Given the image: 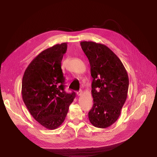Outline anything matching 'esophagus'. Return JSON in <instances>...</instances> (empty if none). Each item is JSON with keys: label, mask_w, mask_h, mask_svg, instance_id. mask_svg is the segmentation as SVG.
I'll return each instance as SVG.
<instances>
[{"label": "esophagus", "mask_w": 157, "mask_h": 157, "mask_svg": "<svg viewBox=\"0 0 157 157\" xmlns=\"http://www.w3.org/2000/svg\"><path fill=\"white\" fill-rule=\"evenodd\" d=\"M82 94H83V92H82V90H80L77 93V95H78V96H80V95H82Z\"/></svg>", "instance_id": "obj_1"}]
</instances>
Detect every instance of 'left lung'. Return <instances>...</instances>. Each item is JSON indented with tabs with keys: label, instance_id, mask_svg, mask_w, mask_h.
Segmentation results:
<instances>
[{
	"label": "left lung",
	"instance_id": "1",
	"mask_svg": "<svg viewBox=\"0 0 157 157\" xmlns=\"http://www.w3.org/2000/svg\"><path fill=\"white\" fill-rule=\"evenodd\" d=\"M93 78L92 95L94 105L88 113L92 124L97 128L109 127L119 118L125 104L129 80L119 58L105 45L92 41H82Z\"/></svg>",
	"mask_w": 157,
	"mask_h": 157
}]
</instances>
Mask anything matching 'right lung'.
Masks as SVG:
<instances>
[{"mask_svg": "<svg viewBox=\"0 0 157 157\" xmlns=\"http://www.w3.org/2000/svg\"><path fill=\"white\" fill-rule=\"evenodd\" d=\"M67 43L40 52L29 65L22 79L23 101L29 111L44 127L54 130L64 121L76 93L64 90L61 68Z\"/></svg>", "mask_w": 157, "mask_h": 157, "instance_id": "1", "label": "right lung"}]
</instances>
